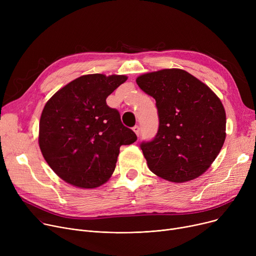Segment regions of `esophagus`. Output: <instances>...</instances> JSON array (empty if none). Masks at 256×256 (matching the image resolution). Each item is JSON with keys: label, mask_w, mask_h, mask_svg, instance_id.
Instances as JSON below:
<instances>
[{"label": "esophagus", "mask_w": 256, "mask_h": 256, "mask_svg": "<svg viewBox=\"0 0 256 256\" xmlns=\"http://www.w3.org/2000/svg\"><path fill=\"white\" fill-rule=\"evenodd\" d=\"M132 130L135 132V134H136L137 136L140 135V126H134V128H132Z\"/></svg>", "instance_id": "obj_1"}]
</instances>
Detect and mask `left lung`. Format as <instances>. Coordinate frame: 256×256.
Returning <instances> with one entry per match:
<instances>
[{
    "label": "left lung",
    "instance_id": "1",
    "mask_svg": "<svg viewBox=\"0 0 256 256\" xmlns=\"http://www.w3.org/2000/svg\"><path fill=\"white\" fill-rule=\"evenodd\" d=\"M138 86L156 100L158 130L140 147L156 176L184 182L204 173L219 154L226 137V114L208 86L178 68L137 78Z\"/></svg>",
    "mask_w": 256,
    "mask_h": 256
}]
</instances>
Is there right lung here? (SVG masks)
<instances>
[{"label": "right lung", "mask_w": 256, "mask_h": 256, "mask_svg": "<svg viewBox=\"0 0 256 256\" xmlns=\"http://www.w3.org/2000/svg\"><path fill=\"white\" fill-rule=\"evenodd\" d=\"M126 76L93 74L58 90L46 104L39 122V147L48 166L64 182L82 189L106 182L121 145L137 140L106 104Z\"/></svg>", "instance_id": "1"}]
</instances>
